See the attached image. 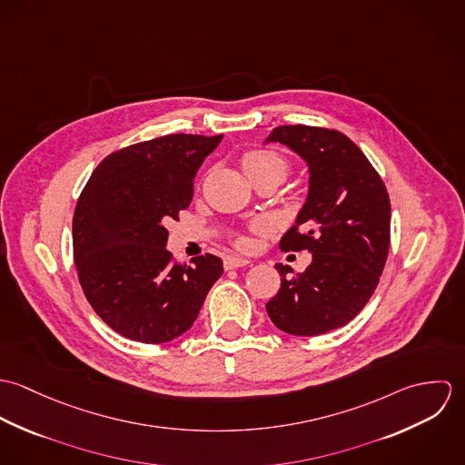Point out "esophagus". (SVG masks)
<instances>
[{
    "instance_id": "1",
    "label": "esophagus",
    "mask_w": 465,
    "mask_h": 465,
    "mask_svg": "<svg viewBox=\"0 0 465 465\" xmlns=\"http://www.w3.org/2000/svg\"><path fill=\"white\" fill-rule=\"evenodd\" d=\"M249 263H251V262H249V260H245V258L229 256V258H225L223 266H225V270H232V268H240V266L249 265Z\"/></svg>"
}]
</instances>
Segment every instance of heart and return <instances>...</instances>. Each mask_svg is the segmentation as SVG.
<instances>
[{
  "label": "heart",
  "mask_w": 465,
  "mask_h": 465,
  "mask_svg": "<svg viewBox=\"0 0 465 465\" xmlns=\"http://www.w3.org/2000/svg\"><path fill=\"white\" fill-rule=\"evenodd\" d=\"M242 164H243L245 173L251 177V181L268 177V175L279 177L282 181L286 177V173H288V161L281 153H277L273 150H251V152H247L243 155ZM266 227H268L266 222H256L252 225V231L262 232V231H265ZM238 245L240 247H247L249 240L240 236L238 238Z\"/></svg>",
  "instance_id": "1"
}]
</instances>
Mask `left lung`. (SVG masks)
Returning <instances> with one entry per match:
<instances>
[{
    "label": "left lung",
    "instance_id": "1",
    "mask_svg": "<svg viewBox=\"0 0 465 465\" xmlns=\"http://www.w3.org/2000/svg\"><path fill=\"white\" fill-rule=\"evenodd\" d=\"M268 141L299 153L310 166V192L281 251H308L310 266L277 263L279 292L266 302L270 321L288 334L317 336L345 326L372 297L391 247V199L365 153L345 134L282 125Z\"/></svg>",
    "mask_w": 465,
    "mask_h": 465
}]
</instances>
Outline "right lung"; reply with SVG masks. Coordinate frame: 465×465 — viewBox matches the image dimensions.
Segmentation results:
<instances>
[{
	"instance_id": "obj_1",
	"label": "right lung",
	"mask_w": 465,
	"mask_h": 465,
	"mask_svg": "<svg viewBox=\"0 0 465 465\" xmlns=\"http://www.w3.org/2000/svg\"><path fill=\"white\" fill-rule=\"evenodd\" d=\"M222 137L170 134L113 152L78 197L80 286L96 315L125 338L164 343L188 331L223 272L213 254L177 263L164 227L192 203L197 170Z\"/></svg>"
}]
</instances>
